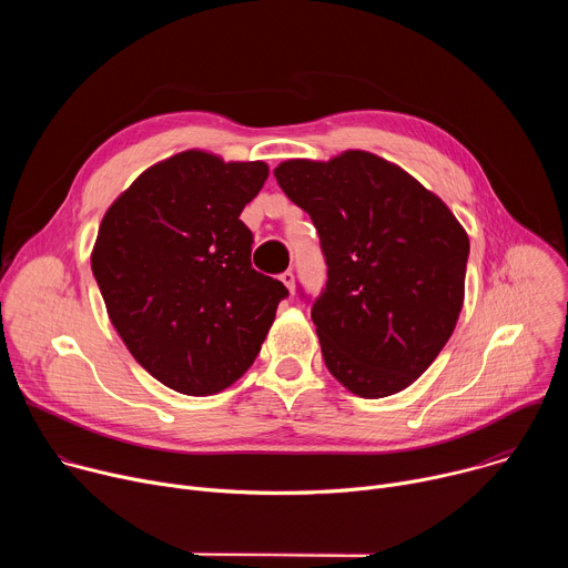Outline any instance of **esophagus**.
Returning <instances> with one entry per match:
<instances>
[{"instance_id":"1","label":"esophagus","mask_w":568,"mask_h":568,"mask_svg":"<svg viewBox=\"0 0 568 568\" xmlns=\"http://www.w3.org/2000/svg\"><path fill=\"white\" fill-rule=\"evenodd\" d=\"M281 281H283V285L287 287V292H290V294H294V274H292L290 270L281 274Z\"/></svg>"}]
</instances>
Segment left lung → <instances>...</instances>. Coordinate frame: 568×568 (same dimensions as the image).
<instances>
[{
    "mask_svg": "<svg viewBox=\"0 0 568 568\" xmlns=\"http://www.w3.org/2000/svg\"><path fill=\"white\" fill-rule=\"evenodd\" d=\"M274 178L310 213L328 265L312 321L328 371L359 397L414 384L452 337L469 237L407 171L366 152L290 159Z\"/></svg>",
    "mask_w": 568,
    "mask_h": 568,
    "instance_id": "left-lung-1",
    "label": "left lung"
}]
</instances>
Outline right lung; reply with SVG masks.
<instances>
[{
	"label": "right lung",
	"instance_id": "right-lung-1",
	"mask_svg": "<svg viewBox=\"0 0 568 568\" xmlns=\"http://www.w3.org/2000/svg\"><path fill=\"white\" fill-rule=\"evenodd\" d=\"M265 161L184 150L143 171L103 215L92 272L132 357L184 395H213L254 364L287 287L252 267L240 220Z\"/></svg>",
	"mask_w": 568,
	"mask_h": 568
}]
</instances>
